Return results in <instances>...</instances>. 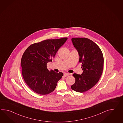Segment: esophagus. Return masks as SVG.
<instances>
[{
  "instance_id": "obj_1",
  "label": "esophagus",
  "mask_w": 123,
  "mask_h": 123,
  "mask_svg": "<svg viewBox=\"0 0 123 123\" xmlns=\"http://www.w3.org/2000/svg\"><path fill=\"white\" fill-rule=\"evenodd\" d=\"M69 73H64V76L65 77H67V76H69Z\"/></svg>"
}]
</instances>
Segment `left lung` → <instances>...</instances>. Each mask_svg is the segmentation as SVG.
Returning <instances> with one entry per match:
<instances>
[{"label": "left lung", "mask_w": 123, "mask_h": 123, "mask_svg": "<svg viewBox=\"0 0 123 123\" xmlns=\"http://www.w3.org/2000/svg\"><path fill=\"white\" fill-rule=\"evenodd\" d=\"M73 44L79 56L83 72L74 74L75 83L71 86L73 90L82 93L93 87L99 81L103 73L104 59L100 49L88 38H72Z\"/></svg>", "instance_id": "obj_1"}]
</instances>
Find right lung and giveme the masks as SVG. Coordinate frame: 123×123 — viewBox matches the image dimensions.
<instances>
[{"instance_id":"right-lung-1","label":"right lung","mask_w":123,"mask_h":123,"mask_svg":"<svg viewBox=\"0 0 123 123\" xmlns=\"http://www.w3.org/2000/svg\"><path fill=\"white\" fill-rule=\"evenodd\" d=\"M67 37L46 40L30 45L21 60L22 75L26 83L38 94L47 95L56 88L63 74L49 70L48 62H51Z\"/></svg>"}]
</instances>
